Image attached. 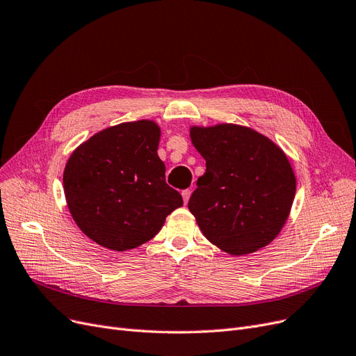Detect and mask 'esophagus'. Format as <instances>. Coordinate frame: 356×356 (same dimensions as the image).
I'll return each instance as SVG.
<instances>
[{
    "label": "esophagus",
    "instance_id": "1",
    "mask_svg": "<svg viewBox=\"0 0 356 356\" xmlns=\"http://www.w3.org/2000/svg\"><path fill=\"white\" fill-rule=\"evenodd\" d=\"M190 195H191V190H184V191H182L184 203H188V200H190Z\"/></svg>",
    "mask_w": 356,
    "mask_h": 356
}]
</instances>
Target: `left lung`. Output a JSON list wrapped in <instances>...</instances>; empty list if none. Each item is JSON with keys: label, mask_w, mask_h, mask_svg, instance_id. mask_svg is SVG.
Returning <instances> with one entry per match:
<instances>
[{"label": "left lung", "mask_w": 356, "mask_h": 356, "mask_svg": "<svg viewBox=\"0 0 356 356\" xmlns=\"http://www.w3.org/2000/svg\"><path fill=\"white\" fill-rule=\"evenodd\" d=\"M191 141L206 159V172L188 209L204 236L232 255L272 243L296 188L285 153L257 131L232 124L194 127Z\"/></svg>", "instance_id": "obj_1"}]
</instances>
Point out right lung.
I'll use <instances>...</instances> for the list:
<instances>
[{
  "label": "right lung",
  "instance_id": "1",
  "mask_svg": "<svg viewBox=\"0 0 356 356\" xmlns=\"http://www.w3.org/2000/svg\"><path fill=\"white\" fill-rule=\"evenodd\" d=\"M153 121L124 122L95 134L65 165L64 193L77 226L99 245L125 251L147 243L181 194L165 181Z\"/></svg>",
  "mask_w": 356,
  "mask_h": 356
}]
</instances>
